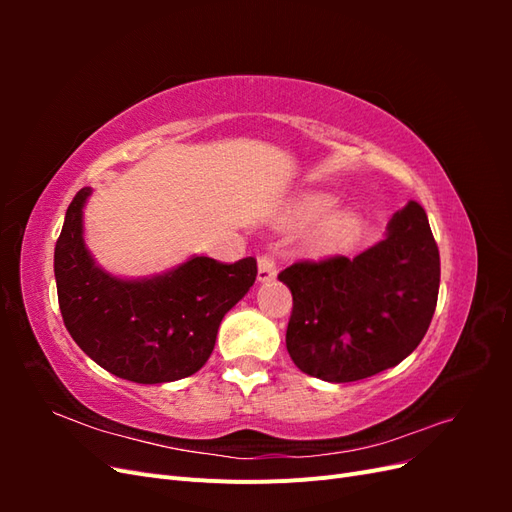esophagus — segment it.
<instances>
[{"label": "esophagus", "instance_id": "1", "mask_svg": "<svg viewBox=\"0 0 512 512\" xmlns=\"http://www.w3.org/2000/svg\"><path fill=\"white\" fill-rule=\"evenodd\" d=\"M277 275V265L273 254H260L258 256V280L260 282H271Z\"/></svg>", "mask_w": 512, "mask_h": 512}]
</instances>
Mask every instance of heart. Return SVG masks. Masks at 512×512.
Masks as SVG:
<instances>
[{"label":"heart","mask_w":512,"mask_h":512,"mask_svg":"<svg viewBox=\"0 0 512 512\" xmlns=\"http://www.w3.org/2000/svg\"><path fill=\"white\" fill-rule=\"evenodd\" d=\"M333 207V198L327 194H309L301 198L297 207L292 209V220L297 224H309L318 220L320 215ZM361 228L359 215L354 211H335L324 215V218L309 230L307 247L314 254H333L339 247H344Z\"/></svg>","instance_id":"b5f03b06"}]
</instances>
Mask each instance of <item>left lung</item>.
Wrapping results in <instances>:
<instances>
[{"instance_id":"left-lung-1","label":"left lung","mask_w":512,"mask_h":512,"mask_svg":"<svg viewBox=\"0 0 512 512\" xmlns=\"http://www.w3.org/2000/svg\"><path fill=\"white\" fill-rule=\"evenodd\" d=\"M277 277L292 292L286 348L294 365L327 382H354L421 344L438 303L440 252L425 209L410 200L363 254L297 260Z\"/></svg>"}]
</instances>
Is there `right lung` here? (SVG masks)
Listing matches in <instances>:
<instances>
[{"label": "right lung", "mask_w": 512, "mask_h": 512, "mask_svg": "<svg viewBox=\"0 0 512 512\" xmlns=\"http://www.w3.org/2000/svg\"><path fill=\"white\" fill-rule=\"evenodd\" d=\"M76 192L55 243L61 318L79 348L117 378L160 384L188 378L207 363L220 322L256 280V258L220 262L194 256L151 280H119L98 269L83 241Z\"/></svg>", "instance_id": "obj_1"}]
</instances>
